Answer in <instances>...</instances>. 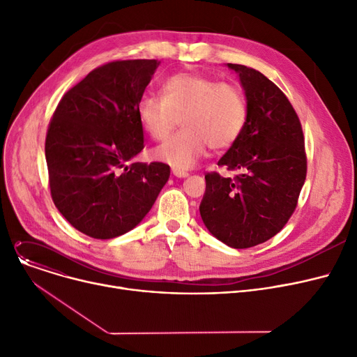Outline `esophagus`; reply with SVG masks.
<instances>
[{
  "label": "esophagus",
  "mask_w": 357,
  "mask_h": 357,
  "mask_svg": "<svg viewBox=\"0 0 357 357\" xmlns=\"http://www.w3.org/2000/svg\"><path fill=\"white\" fill-rule=\"evenodd\" d=\"M172 172H174V175L178 176V178H186V176L190 175L186 171H182V169H176V167L172 169Z\"/></svg>",
  "instance_id": "esophagus-1"
}]
</instances>
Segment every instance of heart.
<instances>
[{
  "label": "heart",
  "instance_id": "b5f03b06",
  "mask_svg": "<svg viewBox=\"0 0 357 357\" xmlns=\"http://www.w3.org/2000/svg\"><path fill=\"white\" fill-rule=\"evenodd\" d=\"M160 93L140 98L137 117L155 140H165L181 119L183 128L153 152L156 159L176 169L192 167L208 146L215 150L233 146L245 130L248 101L236 84L179 72L162 82Z\"/></svg>",
  "mask_w": 357,
  "mask_h": 357
}]
</instances>
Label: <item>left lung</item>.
Masks as SVG:
<instances>
[{"mask_svg": "<svg viewBox=\"0 0 357 357\" xmlns=\"http://www.w3.org/2000/svg\"><path fill=\"white\" fill-rule=\"evenodd\" d=\"M240 77L248 100V120L220 166L241 174L205 175L199 205L205 227L227 246L248 249L265 243L294 214L307 176L301 121L285 93L264 73L227 63Z\"/></svg>", "mask_w": 357, "mask_h": 357, "instance_id": "obj_1", "label": "left lung"}]
</instances>
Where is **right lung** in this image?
I'll return each mask as SVG.
<instances>
[{"label":"right lung","mask_w":357,"mask_h":357,"mask_svg":"<svg viewBox=\"0 0 357 357\" xmlns=\"http://www.w3.org/2000/svg\"><path fill=\"white\" fill-rule=\"evenodd\" d=\"M160 62L114 61L72 86L50 119L45 153L56 208L92 238H114L144 218L171 167L130 163L144 147L137 104Z\"/></svg>","instance_id":"add662e5"}]
</instances>
